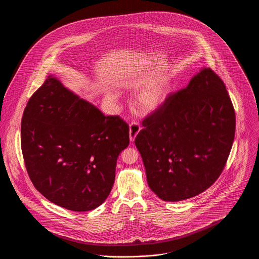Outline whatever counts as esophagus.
Returning <instances> with one entry per match:
<instances>
[{
  "label": "esophagus",
  "mask_w": 259,
  "mask_h": 259,
  "mask_svg": "<svg viewBox=\"0 0 259 259\" xmlns=\"http://www.w3.org/2000/svg\"><path fill=\"white\" fill-rule=\"evenodd\" d=\"M141 130V126L138 122H132L130 124V130H129V135H130V141L134 142L137 135L139 134Z\"/></svg>",
  "instance_id": "1"
}]
</instances>
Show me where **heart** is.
Segmentation results:
<instances>
[{"label":"heart","mask_w":259,"mask_h":259,"mask_svg":"<svg viewBox=\"0 0 259 259\" xmlns=\"http://www.w3.org/2000/svg\"><path fill=\"white\" fill-rule=\"evenodd\" d=\"M169 89V83L165 79L152 83L136 99V107L143 113L156 110L167 97Z\"/></svg>","instance_id":"b5f03b06"}]
</instances>
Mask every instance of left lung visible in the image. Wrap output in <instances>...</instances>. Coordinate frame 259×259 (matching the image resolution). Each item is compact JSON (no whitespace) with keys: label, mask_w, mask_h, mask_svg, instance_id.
Segmentation results:
<instances>
[{"label":"left lung","mask_w":259,"mask_h":259,"mask_svg":"<svg viewBox=\"0 0 259 259\" xmlns=\"http://www.w3.org/2000/svg\"><path fill=\"white\" fill-rule=\"evenodd\" d=\"M135 139L158 197H194L220 178L235 137L234 107L222 78L205 68L144 117Z\"/></svg>","instance_id":"obj_1"}]
</instances>
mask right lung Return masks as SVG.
Instances as JSON below:
<instances>
[{"label":"right lung","instance_id":"obj_1","mask_svg":"<svg viewBox=\"0 0 259 259\" xmlns=\"http://www.w3.org/2000/svg\"><path fill=\"white\" fill-rule=\"evenodd\" d=\"M129 125L74 95L51 75L29 99L21 149L31 182L50 202L91 210L109 196Z\"/></svg>","mask_w":259,"mask_h":259}]
</instances>
